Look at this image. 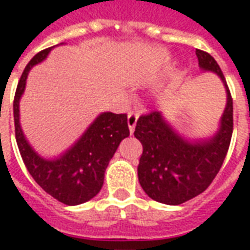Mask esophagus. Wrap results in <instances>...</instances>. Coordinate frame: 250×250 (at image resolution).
Listing matches in <instances>:
<instances>
[{"label": "esophagus", "mask_w": 250, "mask_h": 250, "mask_svg": "<svg viewBox=\"0 0 250 250\" xmlns=\"http://www.w3.org/2000/svg\"><path fill=\"white\" fill-rule=\"evenodd\" d=\"M136 122H138V112L131 111L130 114H128V116H127V125H128V128H130L131 134L135 131Z\"/></svg>", "instance_id": "esophagus-1"}]
</instances>
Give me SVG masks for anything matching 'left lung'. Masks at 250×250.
Instances as JSON below:
<instances>
[{"label": "left lung", "instance_id": "8db88e82", "mask_svg": "<svg viewBox=\"0 0 250 250\" xmlns=\"http://www.w3.org/2000/svg\"><path fill=\"white\" fill-rule=\"evenodd\" d=\"M198 65L222 80L226 105L220 125L211 136L188 139L179 134L162 112L143 115L136 122L135 135L143 146L138 178L145 193L154 201L181 205L204 193L224 163L233 132V100L224 73L214 57L195 51Z\"/></svg>", "mask_w": 250, "mask_h": 250}]
</instances>
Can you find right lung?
<instances>
[{
	"label": "right lung",
	"mask_w": 250,
	"mask_h": 250,
	"mask_svg": "<svg viewBox=\"0 0 250 250\" xmlns=\"http://www.w3.org/2000/svg\"><path fill=\"white\" fill-rule=\"evenodd\" d=\"M64 44V42H62ZM53 46L37 53L25 66L13 103L16 141L25 166L40 188L62 204L75 206L92 199L104 182V171L120 142L130 135L127 115L102 112L69 148L44 158L32 147L20 123V100L29 71L45 60Z\"/></svg>",
	"instance_id": "right-lung-1"
}]
</instances>
